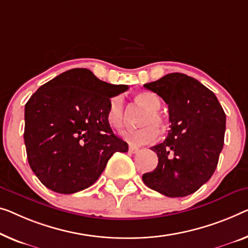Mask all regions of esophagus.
<instances>
[{
  "instance_id": "esophagus-1",
  "label": "esophagus",
  "mask_w": 248,
  "mask_h": 248,
  "mask_svg": "<svg viewBox=\"0 0 248 248\" xmlns=\"http://www.w3.org/2000/svg\"><path fill=\"white\" fill-rule=\"evenodd\" d=\"M138 150L139 149L137 147H132V146L129 147V153H130V154H136Z\"/></svg>"
}]
</instances>
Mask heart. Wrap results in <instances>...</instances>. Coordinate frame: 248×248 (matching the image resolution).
Masks as SVG:
<instances>
[{
	"mask_svg": "<svg viewBox=\"0 0 248 248\" xmlns=\"http://www.w3.org/2000/svg\"><path fill=\"white\" fill-rule=\"evenodd\" d=\"M135 101L139 107L146 110L142 114L140 125L142 128L138 130L127 132L124 138L131 145L140 146L154 141L159 135L157 128L162 129L166 125V119L160 112L161 101L156 93L150 91H142L135 95ZM107 120L110 127L117 131H123L127 125L128 113L124 109V98L121 95H116L109 102Z\"/></svg>",
	"mask_w": 248,
	"mask_h": 248,
	"instance_id": "heart-1",
	"label": "heart"
}]
</instances>
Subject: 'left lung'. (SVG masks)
I'll return each instance as SVG.
<instances>
[{
    "instance_id": "obj_1",
    "label": "left lung",
    "mask_w": 248,
    "mask_h": 248,
    "mask_svg": "<svg viewBox=\"0 0 248 248\" xmlns=\"http://www.w3.org/2000/svg\"><path fill=\"white\" fill-rule=\"evenodd\" d=\"M143 87L164 99L170 121L165 141L151 147L158 166L143 173V183L167 197L193 194L218 164L226 114L213 91L184 73H169Z\"/></svg>"
}]
</instances>
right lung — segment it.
I'll use <instances>...</instances> for the list:
<instances>
[{
  "mask_svg": "<svg viewBox=\"0 0 248 248\" xmlns=\"http://www.w3.org/2000/svg\"><path fill=\"white\" fill-rule=\"evenodd\" d=\"M129 89L71 69L44 83L24 110V143L32 171L44 186L73 194L97 182L116 151L128 143L107 120L110 98Z\"/></svg>",
  "mask_w": 248,
  "mask_h": 248,
  "instance_id": "1",
  "label": "right lung"
}]
</instances>
